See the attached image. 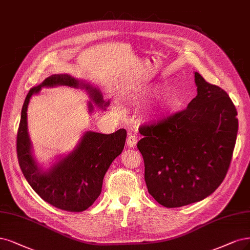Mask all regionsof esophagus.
<instances>
[{
    "instance_id": "1",
    "label": "esophagus",
    "mask_w": 250,
    "mask_h": 250,
    "mask_svg": "<svg viewBox=\"0 0 250 250\" xmlns=\"http://www.w3.org/2000/svg\"><path fill=\"white\" fill-rule=\"evenodd\" d=\"M127 146L128 147H135V145L137 143V136L134 133H128V137H127Z\"/></svg>"
}]
</instances>
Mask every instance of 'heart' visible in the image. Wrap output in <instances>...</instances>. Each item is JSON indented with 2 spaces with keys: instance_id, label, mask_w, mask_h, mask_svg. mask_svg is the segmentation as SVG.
I'll return each mask as SVG.
<instances>
[{
  "instance_id": "1",
  "label": "heart",
  "mask_w": 250,
  "mask_h": 250,
  "mask_svg": "<svg viewBox=\"0 0 250 250\" xmlns=\"http://www.w3.org/2000/svg\"><path fill=\"white\" fill-rule=\"evenodd\" d=\"M151 94H152V93H151ZM117 110H118V113H120V110H119V109H118V108H117Z\"/></svg>"
}]
</instances>
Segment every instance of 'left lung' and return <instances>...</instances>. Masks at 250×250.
<instances>
[{"mask_svg":"<svg viewBox=\"0 0 250 250\" xmlns=\"http://www.w3.org/2000/svg\"><path fill=\"white\" fill-rule=\"evenodd\" d=\"M197 95L187 108L141 127L137 143L145 181L167 208L200 202L229 170L237 139V109L228 93L195 72Z\"/></svg>","mask_w":250,"mask_h":250,"instance_id":"obj_1","label":"left lung"}]
</instances>
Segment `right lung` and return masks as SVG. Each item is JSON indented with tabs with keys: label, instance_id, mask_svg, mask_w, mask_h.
<instances>
[{
	"label": "right lung",
	"instance_id": "right-lung-1",
	"mask_svg": "<svg viewBox=\"0 0 250 250\" xmlns=\"http://www.w3.org/2000/svg\"><path fill=\"white\" fill-rule=\"evenodd\" d=\"M66 84L69 87L84 88L98 106L105 107L101 93L89 84L73 79L68 74H54L37 87L32 88L23 102L21 122L16 136L17 159L22 174L31 187L43 201L54 207L68 212L87 210L101 193L103 178L110 163L122 153L126 141V130L119 129L110 134L88 131L76 149L48 171L41 173L31 152L28 134L27 108L30 98L42 87ZM93 106L90 103V110Z\"/></svg>",
	"mask_w": 250,
	"mask_h": 250
}]
</instances>
